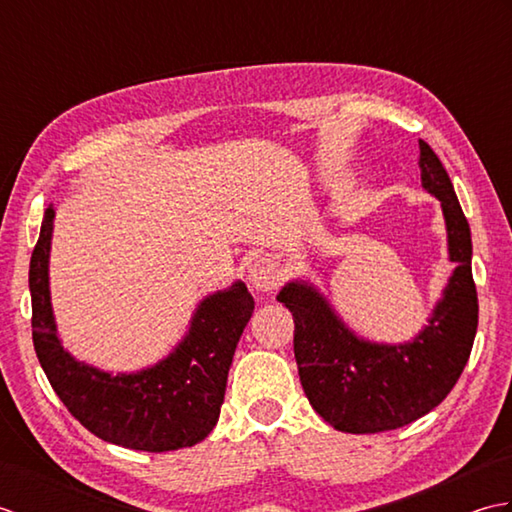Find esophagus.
Instances as JSON below:
<instances>
[{
  "mask_svg": "<svg viewBox=\"0 0 512 512\" xmlns=\"http://www.w3.org/2000/svg\"><path fill=\"white\" fill-rule=\"evenodd\" d=\"M248 281L253 284V288L262 290V292L273 290L277 286V281H279L277 266L266 257L257 259V262L250 266V270H248Z\"/></svg>",
  "mask_w": 512,
  "mask_h": 512,
  "instance_id": "1",
  "label": "esophagus"
}]
</instances>
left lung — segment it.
I'll list each match as a JSON object with an SVG mask.
<instances>
[{
    "label": "left lung",
    "mask_w": 512,
    "mask_h": 512,
    "mask_svg": "<svg viewBox=\"0 0 512 512\" xmlns=\"http://www.w3.org/2000/svg\"><path fill=\"white\" fill-rule=\"evenodd\" d=\"M422 187L436 195L455 264L429 325L409 343H372L336 317L308 281H290L277 301L295 321V358L310 405L345 433L391 431L436 409L458 383L477 332V290L471 270V228L447 169L420 140Z\"/></svg>",
    "instance_id": "left-lung-1"
}]
</instances>
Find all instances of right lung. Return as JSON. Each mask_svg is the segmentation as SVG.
I'll return each instance as SVG.
<instances>
[{"label": "right lung", "instance_id": "1", "mask_svg": "<svg viewBox=\"0 0 512 512\" xmlns=\"http://www.w3.org/2000/svg\"><path fill=\"white\" fill-rule=\"evenodd\" d=\"M52 204L30 257L32 343L52 389L96 438L125 449L162 453L193 447L213 431L228 369L255 301L242 281L204 297L189 332L167 358L134 374L101 372L63 350L50 303Z\"/></svg>", "mask_w": 512, "mask_h": 512}]
</instances>
